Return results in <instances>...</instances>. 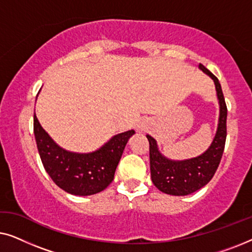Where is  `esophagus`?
<instances>
[{
	"instance_id": "obj_1",
	"label": "esophagus",
	"mask_w": 252,
	"mask_h": 252,
	"mask_svg": "<svg viewBox=\"0 0 252 252\" xmlns=\"http://www.w3.org/2000/svg\"><path fill=\"white\" fill-rule=\"evenodd\" d=\"M137 129L141 130V132H143V130L147 129V125L144 123H140L139 125H137Z\"/></svg>"
}]
</instances>
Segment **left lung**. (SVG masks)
<instances>
[{
    "label": "left lung",
    "mask_w": 252,
    "mask_h": 252,
    "mask_svg": "<svg viewBox=\"0 0 252 252\" xmlns=\"http://www.w3.org/2000/svg\"><path fill=\"white\" fill-rule=\"evenodd\" d=\"M198 68L215 82L220 108L218 128L208 150L197 157L173 160L165 157L158 150L157 141L147 134V139L149 141L151 180L160 191L168 195L186 196L204 187L215 175L225 149L227 106L221 86L216 75H213L204 65L199 64Z\"/></svg>",
    "instance_id": "8db88e82"
}]
</instances>
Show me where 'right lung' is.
Segmentation results:
<instances>
[{"mask_svg": "<svg viewBox=\"0 0 252 252\" xmlns=\"http://www.w3.org/2000/svg\"><path fill=\"white\" fill-rule=\"evenodd\" d=\"M33 129L44 170L58 187L77 196L97 194L111 184L127 141L135 134L134 129L117 134L97 150L80 154L58 146L35 115Z\"/></svg>", "mask_w": 252, "mask_h": 252, "instance_id": "1", "label": "right lung"}]
</instances>
